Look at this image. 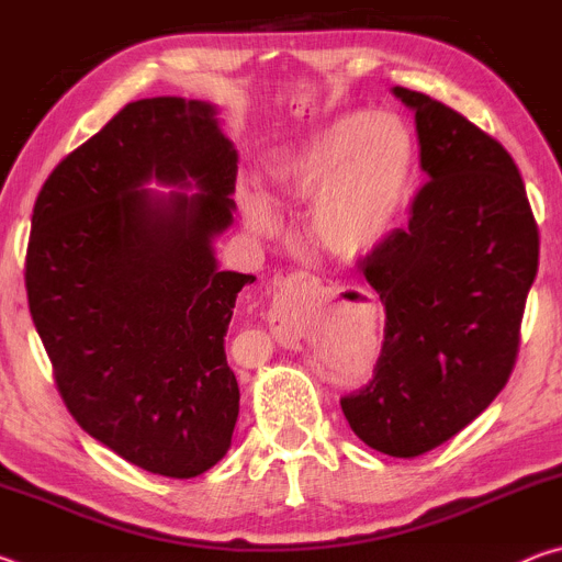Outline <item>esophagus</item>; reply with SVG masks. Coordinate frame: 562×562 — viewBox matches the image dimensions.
<instances>
[{"label":"esophagus","mask_w":562,"mask_h":562,"mask_svg":"<svg viewBox=\"0 0 562 562\" xmlns=\"http://www.w3.org/2000/svg\"><path fill=\"white\" fill-rule=\"evenodd\" d=\"M325 297L322 282L310 272H292L288 278L274 284V294L268 310V322L272 335H284L300 327L312 312L319 307Z\"/></svg>","instance_id":"1"}]
</instances>
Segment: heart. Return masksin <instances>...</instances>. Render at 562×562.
I'll return each instance as SVG.
<instances>
[{"instance_id": "obj_1", "label": "heart", "mask_w": 562, "mask_h": 562, "mask_svg": "<svg viewBox=\"0 0 562 562\" xmlns=\"http://www.w3.org/2000/svg\"><path fill=\"white\" fill-rule=\"evenodd\" d=\"M414 170V136L396 113H349L270 166L282 195L315 198L312 237L339 258H359L392 233ZM252 231L270 233L278 215L262 193L243 195Z\"/></svg>"}]
</instances>
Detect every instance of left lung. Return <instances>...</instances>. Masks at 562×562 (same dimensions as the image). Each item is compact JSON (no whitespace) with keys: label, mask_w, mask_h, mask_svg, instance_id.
I'll use <instances>...</instances> for the list:
<instances>
[{"label":"left lung","mask_w":562,"mask_h":562,"mask_svg":"<svg viewBox=\"0 0 562 562\" xmlns=\"http://www.w3.org/2000/svg\"><path fill=\"white\" fill-rule=\"evenodd\" d=\"M429 183L359 262L386 310L374 376L341 398L361 441L414 459L469 426L513 372L538 272V225L508 150L459 111L394 87Z\"/></svg>","instance_id":"obj_1"}]
</instances>
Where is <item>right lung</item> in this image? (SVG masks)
I'll list each match as a JSON object with an SVG mask.
<instances>
[{
    "mask_svg": "<svg viewBox=\"0 0 562 562\" xmlns=\"http://www.w3.org/2000/svg\"><path fill=\"white\" fill-rule=\"evenodd\" d=\"M235 176L213 103L156 97L66 156L34 203L24 280L64 404L168 479L221 461L240 412L225 335L255 278L217 270L213 250L233 225Z\"/></svg>",
    "mask_w": 562,
    "mask_h": 562,
    "instance_id": "obj_1",
    "label": "right lung"
}]
</instances>
